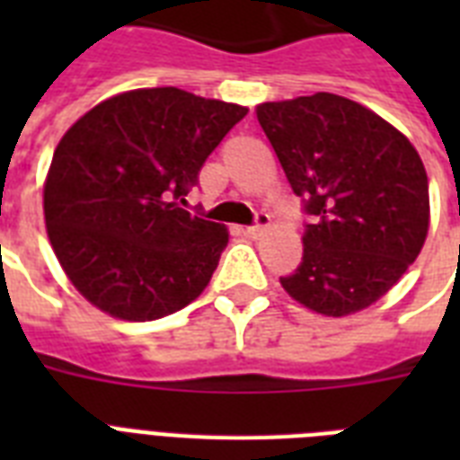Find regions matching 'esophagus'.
<instances>
[{
  "label": "esophagus",
  "instance_id": "34e87169",
  "mask_svg": "<svg viewBox=\"0 0 460 460\" xmlns=\"http://www.w3.org/2000/svg\"><path fill=\"white\" fill-rule=\"evenodd\" d=\"M267 226H270V217L260 212V215H258V224H255V226H248V229H245L243 234L248 238H260V236H262V234H265Z\"/></svg>",
  "mask_w": 460,
  "mask_h": 460
}]
</instances>
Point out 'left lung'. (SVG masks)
<instances>
[{"label":"left lung","mask_w":460,"mask_h":460,"mask_svg":"<svg viewBox=\"0 0 460 460\" xmlns=\"http://www.w3.org/2000/svg\"><path fill=\"white\" fill-rule=\"evenodd\" d=\"M296 195L313 215L303 262L281 287L327 317L377 303L420 255L428 172L413 143L349 97L314 93L255 107Z\"/></svg>","instance_id":"8db88e82"}]
</instances>
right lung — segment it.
<instances>
[{"label":"right lung","instance_id":"obj_1","mask_svg":"<svg viewBox=\"0 0 460 460\" xmlns=\"http://www.w3.org/2000/svg\"><path fill=\"white\" fill-rule=\"evenodd\" d=\"M248 107L138 88L85 111L54 150L42 208L68 281L102 313L159 320L212 279L229 229L179 208Z\"/></svg>","mask_w":460,"mask_h":460}]
</instances>
